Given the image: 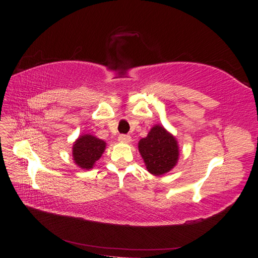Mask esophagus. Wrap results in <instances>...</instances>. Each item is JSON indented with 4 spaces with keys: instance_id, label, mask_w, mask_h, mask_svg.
I'll use <instances>...</instances> for the list:
<instances>
[{
    "instance_id": "34e87169",
    "label": "esophagus",
    "mask_w": 258,
    "mask_h": 258,
    "mask_svg": "<svg viewBox=\"0 0 258 258\" xmlns=\"http://www.w3.org/2000/svg\"><path fill=\"white\" fill-rule=\"evenodd\" d=\"M118 141L122 142V143H130L132 141V138L127 134H120L118 135Z\"/></svg>"
}]
</instances>
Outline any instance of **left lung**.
<instances>
[{
	"instance_id": "left-lung-1",
	"label": "left lung",
	"mask_w": 258,
	"mask_h": 258,
	"mask_svg": "<svg viewBox=\"0 0 258 258\" xmlns=\"http://www.w3.org/2000/svg\"><path fill=\"white\" fill-rule=\"evenodd\" d=\"M139 150L147 171L153 175L165 174L177 163V142L162 126H154L149 135L140 141Z\"/></svg>"
}]
</instances>
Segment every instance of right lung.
I'll return each instance as SVG.
<instances>
[{"label": "right lung", "instance_id": "obj_1", "mask_svg": "<svg viewBox=\"0 0 258 258\" xmlns=\"http://www.w3.org/2000/svg\"><path fill=\"white\" fill-rule=\"evenodd\" d=\"M105 150V142L95 136L85 134L76 140L73 145V158L83 169H90Z\"/></svg>", "mask_w": 258, "mask_h": 258}]
</instances>
